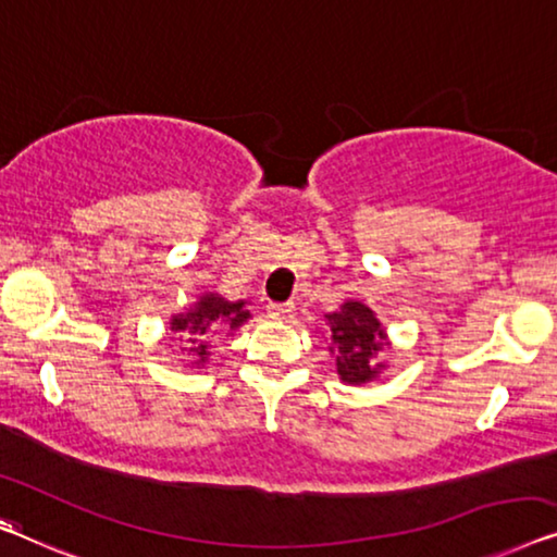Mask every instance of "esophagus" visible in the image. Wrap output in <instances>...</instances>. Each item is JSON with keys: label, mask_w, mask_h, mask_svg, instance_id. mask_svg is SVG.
I'll use <instances>...</instances> for the list:
<instances>
[{"label": "esophagus", "mask_w": 557, "mask_h": 557, "mask_svg": "<svg viewBox=\"0 0 557 557\" xmlns=\"http://www.w3.org/2000/svg\"><path fill=\"white\" fill-rule=\"evenodd\" d=\"M265 311H269L271 319L286 321V319L294 317V304H269V306H265Z\"/></svg>", "instance_id": "34e87169"}]
</instances>
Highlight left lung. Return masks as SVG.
<instances>
[{
  "label": "left lung",
  "mask_w": 557,
  "mask_h": 557,
  "mask_svg": "<svg viewBox=\"0 0 557 557\" xmlns=\"http://www.w3.org/2000/svg\"><path fill=\"white\" fill-rule=\"evenodd\" d=\"M324 321L338 382L351 386L374 382L386 369L379 354L392 346L376 313L367 304L349 298L336 311L326 313Z\"/></svg>",
  "instance_id": "left-lung-1"
}]
</instances>
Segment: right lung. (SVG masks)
Here are the masks:
<instances>
[{"mask_svg":"<svg viewBox=\"0 0 557 557\" xmlns=\"http://www.w3.org/2000/svg\"><path fill=\"white\" fill-rule=\"evenodd\" d=\"M251 319L248 311V301H228L221 294H200L188 309L181 313H173L168 319V332L178 334L175 338L183 342V354L188 367H203L208 357H211V338L213 336H233L236 329H240Z\"/></svg>","mask_w":557,"mask_h":557,"instance_id":"obj_1","label":"right lung"}]
</instances>
